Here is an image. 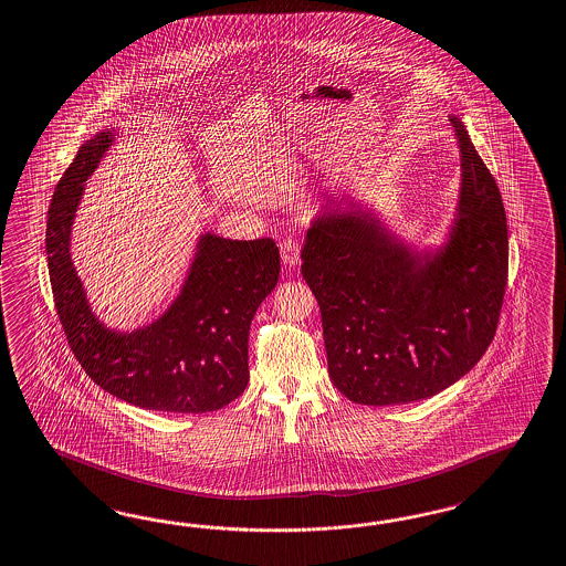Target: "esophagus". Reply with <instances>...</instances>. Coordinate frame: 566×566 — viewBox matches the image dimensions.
Here are the masks:
<instances>
[{
    "label": "esophagus",
    "mask_w": 566,
    "mask_h": 566,
    "mask_svg": "<svg viewBox=\"0 0 566 566\" xmlns=\"http://www.w3.org/2000/svg\"><path fill=\"white\" fill-rule=\"evenodd\" d=\"M281 259L287 266H297L300 264V242L295 238H287L281 242Z\"/></svg>",
    "instance_id": "obj_1"
}]
</instances>
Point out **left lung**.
I'll return each instance as SVG.
<instances>
[{
  "mask_svg": "<svg viewBox=\"0 0 566 566\" xmlns=\"http://www.w3.org/2000/svg\"><path fill=\"white\" fill-rule=\"evenodd\" d=\"M462 187L450 240L419 252L374 213L331 197L302 250L322 314L328 374L350 402L406 405L464 377L493 343L509 271L505 207L493 175L451 116Z\"/></svg>",
  "mask_w": 566,
  "mask_h": 566,
  "instance_id": "left-lung-1",
  "label": "left lung"
}]
</instances>
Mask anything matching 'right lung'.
<instances>
[{"instance_id":"1","label":"right lung","mask_w":566,"mask_h":566,"mask_svg":"<svg viewBox=\"0 0 566 566\" xmlns=\"http://www.w3.org/2000/svg\"><path fill=\"white\" fill-rule=\"evenodd\" d=\"M115 135L101 130L61 176L46 219V261L61 326L75 359L102 390L133 406L199 415L235 400L248 386V334L275 290L281 262L271 238H199L189 276L172 305L144 328L111 331L94 316L70 252L84 182Z\"/></svg>"}]
</instances>
